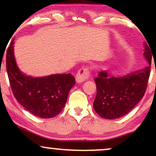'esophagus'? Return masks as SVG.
<instances>
[{"label": "esophagus", "mask_w": 156, "mask_h": 156, "mask_svg": "<svg viewBox=\"0 0 156 156\" xmlns=\"http://www.w3.org/2000/svg\"><path fill=\"white\" fill-rule=\"evenodd\" d=\"M89 75H90V73H89V68H80L77 73L76 76V81L78 83H82V82L85 81L89 78Z\"/></svg>", "instance_id": "esophagus-1"}]
</instances>
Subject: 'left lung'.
<instances>
[{
	"instance_id": "8db88e82",
	"label": "left lung",
	"mask_w": 156,
	"mask_h": 156,
	"mask_svg": "<svg viewBox=\"0 0 156 156\" xmlns=\"http://www.w3.org/2000/svg\"><path fill=\"white\" fill-rule=\"evenodd\" d=\"M144 43V55L150 65L126 76L108 77L105 71L94 78L97 94L93 106L105 119H117L133 109L144 95L150 75L152 53Z\"/></svg>"
}]
</instances>
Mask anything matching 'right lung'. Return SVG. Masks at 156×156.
Returning <instances> with one entry per match:
<instances>
[{
  "label": "right lung",
  "mask_w": 156,
  "mask_h": 156,
  "mask_svg": "<svg viewBox=\"0 0 156 156\" xmlns=\"http://www.w3.org/2000/svg\"><path fill=\"white\" fill-rule=\"evenodd\" d=\"M12 39L6 52V70L12 93L17 101L34 115L48 119L62 112L76 79L69 74L42 78L26 76L20 71L14 56Z\"/></svg>",
  "instance_id": "add662e5"
}]
</instances>
